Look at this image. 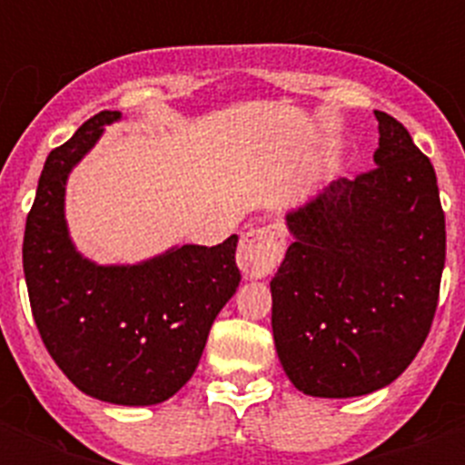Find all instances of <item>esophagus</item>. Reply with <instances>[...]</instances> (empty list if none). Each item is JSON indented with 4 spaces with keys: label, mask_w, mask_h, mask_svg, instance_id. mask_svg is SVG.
Here are the masks:
<instances>
[{
    "label": "esophagus",
    "mask_w": 465,
    "mask_h": 465,
    "mask_svg": "<svg viewBox=\"0 0 465 465\" xmlns=\"http://www.w3.org/2000/svg\"><path fill=\"white\" fill-rule=\"evenodd\" d=\"M284 255V232L280 226H261L251 229L241 236L239 251H236V262L241 272L251 280L265 277L268 272L280 265Z\"/></svg>",
    "instance_id": "34e87169"
}]
</instances>
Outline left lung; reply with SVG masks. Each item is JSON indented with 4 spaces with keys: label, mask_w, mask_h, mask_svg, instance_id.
<instances>
[{
    "label": "left lung",
    "mask_w": 465,
    "mask_h": 465,
    "mask_svg": "<svg viewBox=\"0 0 465 465\" xmlns=\"http://www.w3.org/2000/svg\"><path fill=\"white\" fill-rule=\"evenodd\" d=\"M376 168L287 212L294 236L270 282L284 374L306 396H367L396 381L432 325L447 229L432 163L389 113Z\"/></svg>",
    "instance_id": "obj_1"
}]
</instances>
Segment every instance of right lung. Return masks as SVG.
I'll list each match as a JSON object with an SVG mask.
<instances>
[{"instance_id":"right-lung-1","label":"right lung","mask_w":465,"mask_h":465,"mask_svg":"<svg viewBox=\"0 0 465 465\" xmlns=\"http://www.w3.org/2000/svg\"><path fill=\"white\" fill-rule=\"evenodd\" d=\"M101 111L45 159L24 233V275L54 364L86 396L156 405L188 383L214 318L241 282L233 233L219 246H175L137 265H96L69 239L64 188L105 125Z\"/></svg>"}]
</instances>
